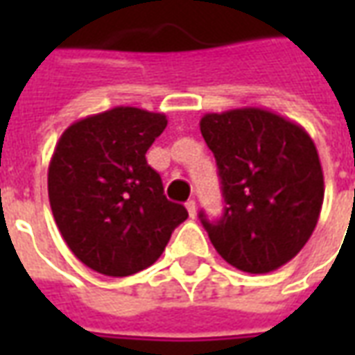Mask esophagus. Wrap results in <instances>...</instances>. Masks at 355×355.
<instances>
[{
	"label": "esophagus",
	"mask_w": 355,
	"mask_h": 355,
	"mask_svg": "<svg viewBox=\"0 0 355 355\" xmlns=\"http://www.w3.org/2000/svg\"><path fill=\"white\" fill-rule=\"evenodd\" d=\"M186 209H188V215L196 216V213H198V205H196V201L190 200V201H186Z\"/></svg>",
	"instance_id": "esophagus-1"
}]
</instances>
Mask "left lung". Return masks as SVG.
<instances>
[{"label":"left lung","instance_id":"8db88e82","mask_svg":"<svg viewBox=\"0 0 355 355\" xmlns=\"http://www.w3.org/2000/svg\"><path fill=\"white\" fill-rule=\"evenodd\" d=\"M200 129L215 154L224 213H200L224 261L249 274L274 272L312 236L323 205V171L310 135L262 108L205 114Z\"/></svg>","mask_w":355,"mask_h":355}]
</instances>
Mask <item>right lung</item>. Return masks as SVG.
<instances>
[{
	"label": "right lung",
	"instance_id": "right-lung-1",
	"mask_svg": "<svg viewBox=\"0 0 355 355\" xmlns=\"http://www.w3.org/2000/svg\"><path fill=\"white\" fill-rule=\"evenodd\" d=\"M165 127L163 114L116 106L72 123L55 146L51 211L70 251L98 274L125 277L152 266L188 218L146 162Z\"/></svg>",
	"mask_w": 355,
	"mask_h": 355
}]
</instances>
